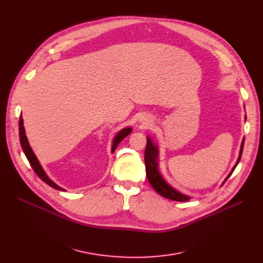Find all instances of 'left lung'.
<instances>
[{
	"label": "left lung",
	"instance_id": "1",
	"mask_svg": "<svg viewBox=\"0 0 263 263\" xmlns=\"http://www.w3.org/2000/svg\"><path fill=\"white\" fill-rule=\"evenodd\" d=\"M243 143L245 140H242L241 143V147H240V155L239 158L237 160L236 165L238 164L240 158H241V154H242V149H243ZM157 156H158V149L157 146H155L152 143V140L147 137L146 139V146H145V151H144V164H145V171H146V177L147 180L149 182V184L152 185L153 189L157 192V194H159L160 196L173 200V201H178V202H186L190 200V197L184 196L182 194H180L179 192L175 191L172 187L162 179V177L160 176L159 172H158V164H157ZM236 165L233 167V171L235 170ZM232 173H230V175L228 176V178L232 175ZM227 178V179H228ZM226 179V180H227Z\"/></svg>",
	"mask_w": 263,
	"mask_h": 263
}]
</instances>
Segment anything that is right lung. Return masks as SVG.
I'll return each instance as SVG.
<instances>
[{
    "label": "right lung",
    "instance_id": "add662e5",
    "mask_svg": "<svg viewBox=\"0 0 263 263\" xmlns=\"http://www.w3.org/2000/svg\"><path fill=\"white\" fill-rule=\"evenodd\" d=\"M18 125H20V128H18V130H20V141H21L22 148H23V151H24V153H25V155H26V157H27V159H28L30 165L32 166L33 171L35 172V174H36L37 176H39L45 183H47L48 185H50L51 187H53V189L58 190V191H64L63 189H61V187H59L57 184H55L53 181H51V180L48 178V176H47L46 173L44 172L43 167L41 166L39 160H37V158L35 157L34 153L32 152V149H31V147H30V145H29V143H28V140H27V137H26V134H25V129H24V126H23V119H22V118L20 119V124H18ZM130 132H131V129H130V128H127V129L122 130V131L117 135V137L115 138V141H114V145H112V151H115L117 145H118L127 135H129Z\"/></svg>",
    "mask_w": 263,
    "mask_h": 263
}]
</instances>
